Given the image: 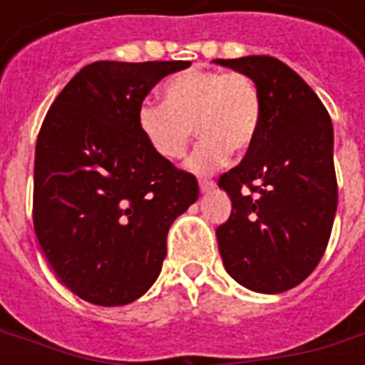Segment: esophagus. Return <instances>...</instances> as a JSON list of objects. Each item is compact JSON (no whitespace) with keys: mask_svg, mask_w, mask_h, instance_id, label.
Segmentation results:
<instances>
[{"mask_svg":"<svg viewBox=\"0 0 365 365\" xmlns=\"http://www.w3.org/2000/svg\"><path fill=\"white\" fill-rule=\"evenodd\" d=\"M215 187V182L213 180H209V178H201L199 180V190L201 191H209Z\"/></svg>","mask_w":365,"mask_h":365,"instance_id":"34e87169","label":"esophagus"}]
</instances>
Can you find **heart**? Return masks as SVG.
I'll return each mask as SVG.
<instances>
[{"instance_id":"heart-1","label":"heart","mask_w":365,"mask_h":365,"mask_svg":"<svg viewBox=\"0 0 365 365\" xmlns=\"http://www.w3.org/2000/svg\"><path fill=\"white\" fill-rule=\"evenodd\" d=\"M138 128L160 158L185 156L197 127L201 136L190 160L195 172H211L254 146L262 125V93L245 72L191 68L164 83V103L146 99L136 113Z\"/></svg>"}]
</instances>
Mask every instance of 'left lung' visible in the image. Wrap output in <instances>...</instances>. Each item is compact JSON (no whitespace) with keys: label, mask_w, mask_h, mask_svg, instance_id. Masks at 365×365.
Here are the masks:
<instances>
[{"label":"left lung","mask_w":365,"mask_h":365,"mask_svg":"<svg viewBox=\"0 0 365 365\" xmlns=\"http://www.w3.org/2000/svg\"><path fill=\"white\" fill-rule=\"evenodd\" d=\"M245 72L262 93L258 138L219 178L232 211L217 227L225 269L258 293H282L311 275L338 205L329 111L305 80L274 56L215 60Z\"/></svg>","instance_id":"1"}]
</instances>
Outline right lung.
Returning a JSON list of instances; mask_svg holds the SVG:
<instances>
[{"instance_id":"obj_1","label":"right lung","mask_w":365,"mask_h":365,"mask_svg":"<svg viewBox=\"0 0 365 365\" xmlns=\"http://www.w3.org/2000/svg\"><path fill=\"white\" fill-rule=\"evenodd\" d=\"M190 64H88L38 130L35 235L56 277L93 305H127L146 293L172 222L199 197L195 175L160 158L136 120L148 91Z\"/></svg>"}]
</instances>
